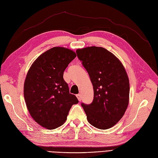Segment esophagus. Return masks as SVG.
Here are the masks:
<instances>
[{"mask_svg": "<svg viewBox=\"0 0 158 158\" xmlns=\"http://www.w3.org/2000/svg\"><path fill=\"white\" fill-rule=\"evenodd\" d=\"M77 99L79 100V101H80V100H81V95H80V94H77Z\"/></svg>", "mask_w": 158, "mask_h": 158, "instance_id": "obj_1", "label": "esophagus"}]
</instances>
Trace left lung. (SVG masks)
<instances>
[{"label": "left lung", "instance_id": "left-lung-1", "mask_svg": "<svg viewBox=\"0 0 158 158\" xmlns=\"http://www.w3.org/2000/svg\"><path fill=\"white\" fill-rule=\"evenodd\" d=\"M94 89L90 105L82 103L88 122L101 130L110 128L122 119L129 104V78L122 63L101 47L77 49Z\"/></svg>", "mask_w": 158, "mask_h": 158}]
</instances>
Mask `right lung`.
<instances>
[{"mask_svg": "<svg viewBox=\"0 0 158 158\" xmlns=\"http://www.w3.org/2000/svg\"><path fill=\"white\" fill-rule=\"evenodd\" d=\"M75 52L54 47L39 56L30 67L23 84V96L30 115L46 129L53 130L66 122L73 105L79 102L69 93L63 79Z\"/></svg>", "mask_w": 158, "mask_h": 158, "instance_id": "right-lung-1", "label": "right lung"}]
</instances>
